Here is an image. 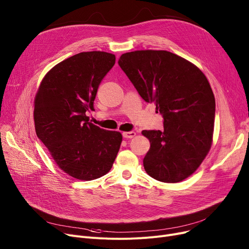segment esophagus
Masks as SVG:
<instances>
[{
	"label": "esophagus",
	"mask_w": 249,
	"mask_h": 249,
	"mask_svg": "<svg viewBox=\"0 0 249 249\" xmlns=\"http://www.w3.org/2000/svg\"><path fill=\"white\" fill-rule=\"evenodd\" d=\"M122 135L124 138H133L136 135V133L133 131H128V132H123Z\"/></svg>",
	"instance_id": "obj_1"
}]
</instances>
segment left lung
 <instances>
[{
	"label": "left lung",
	"instance_id": "left-lung-1",
	"mask_svg": "<svg viewBox=\"0 0 249 249\" xmlns=\"http://www.w3.org/2000/svg\"><path fill=\"white\" fill-rule=\"evenodd\" d=\"M119 67L140 97L154 103L163 130H143L150 142L143 165L153 178L178 182L199 167L212 144L215 98L196 65L165 50H137L120 56Z\"/></svg>",
	"mask_w": 249,
	"mask_h": 249
}]
</instances>
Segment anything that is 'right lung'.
<instances>
[{
    "label": "right lung",
    "instance_id": "obj_1",
    "mask_svg": "<svg viewBox=\"0 0 249 249\" xmlns=\"http://www.w3.org/2000/svg\"><path fill=\"white\" fill-rule=\"evenodd\" d=\"M104 51L81 52L51 69L34 102L37 137L64 173L82 180L106 175L119 151L122 135L89 121L99 85L115 64Z\"/></svg>",
    "mask_w": 249,
    "mask_h": 249
}]
</instances>
